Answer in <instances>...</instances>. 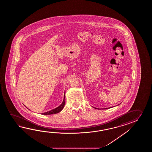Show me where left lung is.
I'll use <instances>...</instances> for the list:
<instances>
[{
    "label": "left lung",
    "instance_id": "1",
    "mask_svg": "<svg viewBox=\"0 0 152 152\" xmlns=\"http://www.w3.org/2000/svg\"><path fill=\"white\" fill-rule=\"evenodd\" d=\"M109 108H111V107H108V108H107V109H109ZM106 109H107V108H106Z\"/></svg>",
    "mask_w": 152,
    "mask_h": 152
}]
</instances>
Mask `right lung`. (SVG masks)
I'll list each match as a JSON object with an SVG mask.
<instances>
[{"instance_id":"right-lung-1","label":"right lung","mask_w":152,"mask_h":152,"mask_svg":"<svg viewBox=\"0 0 152 152\" xmlns=\"http://www.w3.org/2000/svg\"><path fill=\"white\" fill-rule=\"evenodd\" d=\"M65 95H64V100L62 103L60 105H59L58 107H56L55 109H52V110L49 111H47L45 112L44 113H42V115H52V114H56V113H58L61 111L65 106Z\"/></svg>"}]
</instances>
